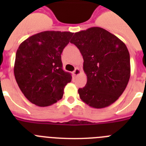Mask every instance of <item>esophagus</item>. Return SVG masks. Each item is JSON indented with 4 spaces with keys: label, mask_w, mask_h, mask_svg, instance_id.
Segmentation results:
<instances>
[{
    "label": "esophagus",
    "mask_w": 146,
    "mask_h": 146,
    "mask_svg": "<svg viewBox=\"0 0 146 146\" xmlns=\"http://www.w3.org/2000/svg\"><path fill=\"white\" fill-rule=\"evenodd\" d=\"M81 73V71L80 70V69H78V68H76L75 70L73 72V74H74V76H77V75H79Z\"/></svg>",
    "instance_id": "34e87169"
}]
</instances>
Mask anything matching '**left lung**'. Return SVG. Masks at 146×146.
<instances>
[{
    "label": "left lung",
    "mask_w": 146,
    "mask_h": 146,
    "mask_svg": "<svg viewBox=\"0 0 146 146\" xmlns=\"http://www.w3.org/2000/svg\"><path fill=\"white\" fill-rule=\"evenodd\" d=\"M83 58L87 83L79 88L81 100L104 108L123 94L130 78V56L126 44L104 28L92 27L74 33L70 41Z\"/></svg>",
    "instance_id": "8db88e82"
}]
</instances>
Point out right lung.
<instances>
[{
    "mask_svg": "<svg viewBox=\"0 0 146 146\" xmlns=\"http://www.w3.org/2000/svg\"><path fill=\"white\" fill-rule=\"evenodd\" d=\"M74 33L47 31L22 42L17 50L14 73L24 96L39 107L52 105L72 80L62 69L61 53Z\"/></svg>",
    "mask_w": 146,
    "mask_h": 146,
    "instance_id": "1",
    "label": "right lung"
}]
</instances>
